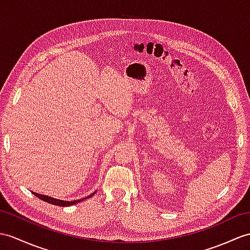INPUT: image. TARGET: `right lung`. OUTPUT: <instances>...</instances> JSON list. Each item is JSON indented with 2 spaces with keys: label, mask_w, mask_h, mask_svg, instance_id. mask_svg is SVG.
Returning <instances> with one entry per match:
<instances>
[{
  "label": "right lung",
  "mask_w": 250,
  "mask_h": 250,
  "mask_svg": "<svg viewBox=\"0 0 250 250\" xmlns=\"http://www.w3.org/2000/svg\"><path fill=\"white\" fill-rule=\"evenodd\" d=\"M33 194H34V195L37 196V197H39L40 199L44 200V202H46V203H50V204H52V205H56V206H59V207H68V206L75 205V204H77V203H79V202H82V200H83V199L89 198V197H91L92 195H94V193H93V194H91V195H89V196H87V197H84V198H82V199L73 200V202H65V200H60V199H56V198H53V197L46 196V195H41V194L35 193V192H33Z\"/></svg>",
  "instance_id": "add662e5"
}]
</instances>
